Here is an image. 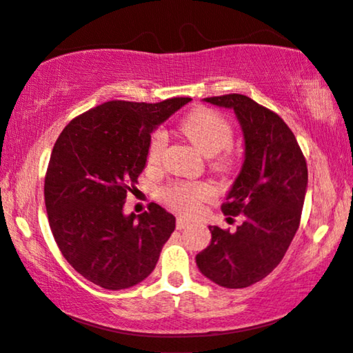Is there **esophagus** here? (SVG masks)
I'll use <instances>...</instances> for the list:
<instances>
[{
    "label": "esophagus",
    "instance_id": "obj_1",
    "mask_svg": "<svg viewBox=\"0 0 353 353\" xmlns=\"http://www.w3.org/2000/svg\"><path fill=\"white\" fill-rule=\"evenodd\" d=\"M188 226H189V221L186 218H183V216L176 218V229H185Z\"/></svg>",
    "mask_w": 353,
    "mask_h": 353
}]
</instances>
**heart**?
<instances>
[{"instance_id": "b5f03b06", "label": "heart", "mask_w": 353, "mask_h": 353, "mask_svg": "<svg viewBox=\"0 0 353 353\" xmlns=\"http://www.w3.org/2000/svg\"><path fill=\"white\" fill-rule=\"evenodd\" d=\"M181 132L188 140L202 152L203 156L213 157L212 167L216 172H228L232 167L231 152L221 151L228 150L232 145L234 129L232 124L221 113L212 108H196L181 121ZM165 134L157 130L152 134L148 145L146 161L150 165L161 162L162 152L165 148ZM222 153L221 155L219 152ZM162 201L175 210L194 214L201 210L203 202L210 201L214 196L212 186L207 183H173L162 191Z\"/></svg>"}]
</instances>
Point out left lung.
Masks as SVG:
<instances>
[{"label":"left lung","mask_w":353,"mask_h":353,"mask_svg":"<svg viewBox=\"0 0 353 353\" xmlns=\"http://www.w3.org/2000/svg\"><path fill=\"white\" fill-rule=\"evenodd\" d=\"M234 110L245 140V161L223 213L242 216L236 232L208 226L212 242L196 256L201 272L219 287L245 288L282 261L299 228L307 164L282 117L247 95L203 99Z\"/></svg>","instance_id":"obj_1"}]
</instances>
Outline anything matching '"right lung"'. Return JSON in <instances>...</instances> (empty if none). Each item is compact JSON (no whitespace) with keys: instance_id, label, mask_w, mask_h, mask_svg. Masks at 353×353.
<instances>
[{"instance_id":"right-lung-1","label":"right lung","mask_w":353,"mask_h":353,"mask_svg":"<svg viewBox=\"0 0 353 353\" xmlns=\"http://www.w3.org/2000/svg\"><path fill=\"white\" fill-rule=\"evenodd\" d=\"M188 101H106L74 117L55 141L44 180L49 226L89 282L124 290L154 270L175 216L157 203L139 216L122 207L146 165L151 134Z\"/></svg>"}]
</instances>
